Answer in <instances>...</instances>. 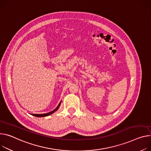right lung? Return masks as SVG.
Instances as JSON below:
<instances>
[{
    "label": "right lung",
    "mask_w": 151,
    "mask_h": 151,
    "mask_svg": "<svg viewBox=\"0 0 151 151\" xmlns=\"http://www.w3.org/2000/svg\"><path fill=\"white\" fill-rule=\"evenodd\" d=\"M61 102H60V103L59 104V105H58V106L55 109H53V111H50V112H49V113H46V114H33L32 115L33 116H35V117H46V116H49V115H50V114H52V113H53L54 112H55L57 109L59 108V107H60V105H61Z\"/></svg>",
    "instance_id": "right-lung-1"
}]
</instances>
